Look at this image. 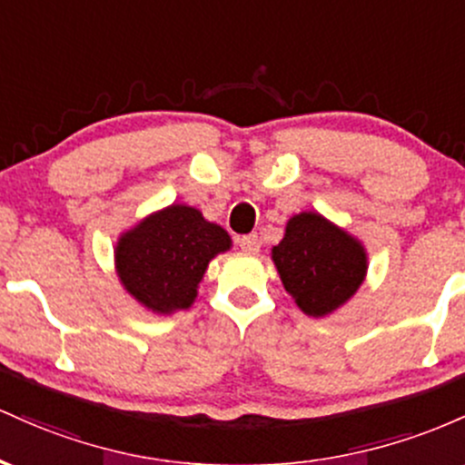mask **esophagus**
Instances as JSON below:
<instances>
[{
  "mask_svg": "<svg viewBox=\"0 0 465 465\" xmlns=\"http://www.w3.org/2000/svg\"><path fill=\"white\" fill-rule=\"evenodd\" d=\"M237 243H239V248L243 250V252H250V254L259 252V248H261V239H259L257 232L243 234V237L237 239Z\"/></svg>",
  "mask_w": 465,
  "mask_h": 465,
  "instance_id": "34e87169",
  "label": "esophagus"
}]
</instances>
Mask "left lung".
I'll list each match as a JSON object with an SVG mask.
<instances>
[{
    "label": "left lung",
    "instance_id": "1",
    "mask_svg": "<svg viewBox=\"0 0 465 465\" xmlns=\"http://www.w3.org/2000/svg\"><path fill=\"white\" fill-rule=\"evenodd\" d=\"M283 288L307 316H327L351 299L367 274V252L318 213H301L272 248Z\"/></svg>",
    "mask_w": 465,
    "mask_h": 465
}]
</instances>
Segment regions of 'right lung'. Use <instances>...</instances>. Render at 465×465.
<instances>
[{"instance_id": "right-lung-1", "label": "right lung", "mask_w": 465, "mask_h": 465, "mask_svg": "<svg viewBox=\"0 0 465 465\" xmlns=\"http://www.w3.org/2000/svg\"><path fill=\"white\" fill-rule=\"evenodd\" d=\"M231 248V237L197 208L173 204L118 239L116 270L124 290L158 314L186 310L208 261Z\"/></svg>"}]
</instances>
